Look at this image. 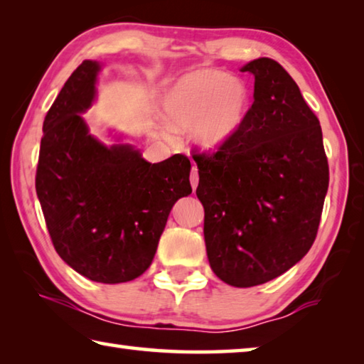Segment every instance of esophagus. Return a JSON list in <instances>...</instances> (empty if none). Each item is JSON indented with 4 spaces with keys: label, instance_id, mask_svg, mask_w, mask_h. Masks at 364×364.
Wrapping results in <instances>:
<instances>
[{
    "label": "esophagus",
    "instance_id": "34e87169",
    "mask_svg": "<svg viewBox=\"0 0 364 364\" xmlns=\"http://www.w3.org/2000/svg\"><path fill=\"white\" fill-rule=\"evenodd\" d=\"M189 180H191V186L196 191L197 184H199V171H197L196 165H193V170H191V175H189Z\"/></svg>",
    "mask_w": 364,
    "mask_h": 364
}]
</instances>
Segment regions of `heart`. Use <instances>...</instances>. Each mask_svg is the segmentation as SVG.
I'll list each match as a JSON object with an SVG mask.
<instances>
[{"instance_id": "1", "label": "heart", "mask_w": 364, "mask_h": 364, "mask_svg": "<svg viewBox=\"0 0 364 364\" xmlns=\"http://www.w3.org/2000/svg\"><path fill=\"white\" fill-rule=\"evenodd\" d=\"M249 109V93L241 80L215 69L181 77L164 97V112L176 130H194V139L213 151L230 139Z\"/></svg>"}]
</instances>
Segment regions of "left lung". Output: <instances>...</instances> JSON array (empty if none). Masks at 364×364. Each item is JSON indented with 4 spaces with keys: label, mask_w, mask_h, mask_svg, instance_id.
Listing matches in <instances>:
<instances>
[{
    "label": "left lung",
    "mask_w": 364,
    "mask_h": 364,
    "mask_svg": "<svg viewBox=\"0 0 364 364\" xmlns=\"http://www.w3.org/2000/svg\"><path fill=\"white\" fill-rule=\"evenodd\" d=\"M254 102L236 133L213 152H194L210 268L226 284L278 278L315 242L329 165L318 117L273 59L244 65Z\"/></svg>",
    "instance_id": "left-lung-1"
}]
</instances>
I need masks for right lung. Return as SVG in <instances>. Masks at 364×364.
I'll return each instance as SVG.
<instances>
[{
  "label": "right lung",
  "mask_w": 364,
  "mask_h": 364,
  "mask_svg": "<svg viewBox=\"0 0 364 364\" xmlns=\"http://www.w3.org/2000/svg\"><path fill=\"white\" fill-rule=\"evenodd\" d=\"M100 64L83 60L43 122L35 188L54 249L85 278L117 284L151 267L171 207L193 193L191 162L149 164L130 144L104 146L82 112Z\"/></svg>",
  "instance_id": "add662e5"
}]
</instances>
